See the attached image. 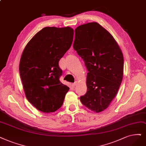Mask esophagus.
I'll use <instances>...</instances> for the list:
<instances>
[{
    "instance_id": "1",
    "label": "esophagus",
    "mask_w": 146,
    "mask_h": 146,
    "mask_svg": "<svg viewBox=\"0 0 146 146\" xmlns=\"http://www.w3.org/2000/svg\"><path fill=\"white\" fill-rule=\"evenodd\" d=\"M77 84H78V82H74L73 84H72L73 87H74V86H76V85H77Z\"/></svg>"
}]
</instances>
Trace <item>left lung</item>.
Here are the masks:
<instances>
[{
    "mask_svg": "<svg viewBox=\"0 0 146 146\" xmlns=\"http://www.w3.org/2000/svg\"><path fill=\"white\" fill-rule=\"evenodd\" d=\"M73 48L88 71L87 92L80 100L91 111L100 112L110 106L122 82L121 48L110 32L97 22L77 27Z\"/></svg>",
    "mask_w": 146,
    "mask_h": 146,
    "instance_id": "obj_1",
    "label": "left lung"
}]
</instances>
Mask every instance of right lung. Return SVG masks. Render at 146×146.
<instances>
[{"mask_svg":"<svg viewBox=\"0 0 146 146\" xmlns=\"http://www.w3.org/2000/svg\"><path fill=\"white\" fill-rule=\"evenodd\" d=\"M74 30L70 27H46L25 46L19 72L27 99L42 112L61 107L69 87L59 81L58 62L72 46Z\"/></svg>","mask_w":146,"mask_h":146,"instance_id":"obj_1","label":"right lung"}]
</instances>
